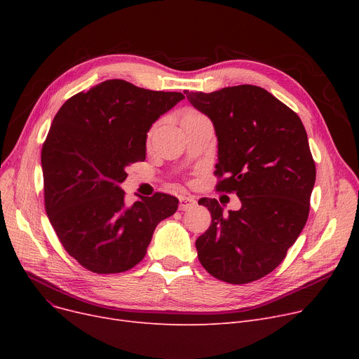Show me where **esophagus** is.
Returning a JSON list of instances; mask_svg holds the SVG:
<instances>
[{
  "label": "esophagus",
  "instance_id": "esophagus-1",
  "mask_svg": "<svg viewBox=\"0 0 359 359\" xmlns=\"http://www.w3.org/2000/svg\"><path fill=\"white\" fill-rule=\"evenodd\" d=\"M194 206H196V199L194 196H180V203H179L180 211L192 210Z\"/></svg>",
  "mask_w": 359,
  "mask_h": 359
}]
</instances>
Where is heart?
Here are the masks:
<instances>
[{"instance_id": "heart-1", "label": "heart", "mask_w": 359, "mask_h": 359, "mask_svg": "<svg viewBox=\"0 0 359 359\" xmlns=\"http://www.w3.org/2000/svg\"><path fill=\"white\" fill-rule=\"evenodd\" d=\"M196 115H201V113H199V111H196V110L189 109V110H186V111H184L183 119H184V118H189V116H196Z\"/></svg>"}]
</instances>
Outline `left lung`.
<instances>
[{
    "instance_id": "8db88e82",
    "label": "left lung",
    "mask_w": 359,
    "mask_h": 359,
    "mask_svg": "<svg viewBox=\"0 0 359 359\" xmlns=\"http://www.w3.org/2000/svg\"><path fill=\"white\" fill-rule=\"evenodd\" d=\"M218 137L217 191L236 194L238 211L201 198L211 225L196 240L202 266L229 284H249L285 259L310 212L316 164L297 113L265 88L243 84L184 91Z\"/></svg>"
}]
</instances>
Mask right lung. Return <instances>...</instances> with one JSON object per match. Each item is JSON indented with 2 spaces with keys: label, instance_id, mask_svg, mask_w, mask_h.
Segmentation results:
<instances>
[{
  "label": "right lung",
  "instance_id": "add662e5",
  "mask_svg": "<svg viewBox=\"0 0 359 359\" xmlns=\"http://www.w3.org/2000/svg\"><path fill=\"white\" fill-rule=\"evenodd\" d=\"M184 96L106 80L69 97L42 147L45 210L64 249L94 273L129 271L177 198L157 192L126 205V167L145 160L147 132Z\"/></svg>",
  "mask_w": 359,
  "mask_h": 359
}]
</instances>
